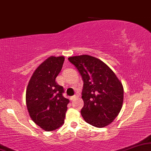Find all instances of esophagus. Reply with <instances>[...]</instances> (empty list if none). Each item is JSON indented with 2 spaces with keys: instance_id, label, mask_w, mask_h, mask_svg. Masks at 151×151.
<instances>
[{
  "instance_id": "34e87169",
  "label": "esophagus",
  "mask_w": 151,
  "mask_h": 151,
  "mask_svg": "<svg viewBox=\"0 0 151 151\" xmlns=\"http://www.w3.org/2000/svg\"><path fill=\"white\" fill-rule=\"evenodd\" d=\"M78 96H79V94H75V95H74V96H71V99H72V100L75 99L76 98H77V97H78Z\"/></svg>"
}]
</instances>
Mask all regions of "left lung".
I'll return each mask as SVG.
<instances>
[{"instance_id":"1","label":"left lung","mask_w":151,"mask_h":151,"mask_svg":"<svg viewBox=\"0 0 151 151\" xmlns=\"http://www.w3.org/2000/svg\"><path fill=\"white\" fill-rule=\"evenodd\" d=\"M81 74L83 81L81 110L90 125L104 128L113 122L122 109L123 86L113 71L101 60L89 55L68 58Z\"/></svg>"}]
</instances>
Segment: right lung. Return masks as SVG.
<instances>
[{"label":"right lung","instance_id":"right-lung-1","mask_svg":"<svg viewBox=\"0 0 151 151\" xmlns=\"http://www.w3.org/2000/svg\"><path fill=\"white\" fill-rule=\"evenodd\" d=\"M65 58L50 57L37 68L26 90V104L30 117L46 131L59 128L64 122L69 100L63 96V88L56 77Z\"/></svg>","mask_w":151,"mask_h":151}]
</instances>
